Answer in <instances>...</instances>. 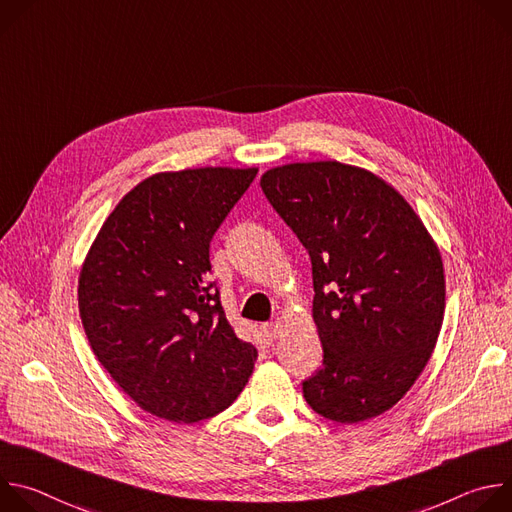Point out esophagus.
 Listing matches in <instances>:
<instances>
[{
  "label": "esophagus",
  "instance_id": "34e87169",
  "mask_svg": "<svg viewBox=\"0 0 512 512\" xmlns=\"http://www.w3.org/2000/svg\"><path fill=\"white\" fill-rule=\"evenodd\" d=\"M277 330H279V324H277V322H269V324L263 326V336H265L267 340H275Z\"/></svg>",
  "mask_w": 512,
  "mask_h": 512
}]
</instances>
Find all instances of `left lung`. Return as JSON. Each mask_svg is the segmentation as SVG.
Masks as SVG:
<instances>
[{
	"instance_id": "obj_1",
	"label": "left lung",
	"mask_w": 512,
	"mask_h": 512,
	"mask_svg": "<svg viewBox=\"0 0 512 512\" xmlns=\"http://www.w3.org/2000/svg\"><path fill=\"white\" fill-rule=\"evenodd\" d=\"M261 188L312 259L322 369L308 405L360 423L397 405L431 358L446 310L442 253L381 176L336 160L267 170Z\"/></svg>"
}]
</instances>
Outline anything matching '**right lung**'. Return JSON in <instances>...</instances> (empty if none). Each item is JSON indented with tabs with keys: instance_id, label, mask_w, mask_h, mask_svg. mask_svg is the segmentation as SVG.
Returning <instances> with one entry per match:
<instances>
[{
	"instance_id": "obj_1",
	"label": "right lung",
	"mask_w": 512,
	"mask_h": 512,
	"mask_svg": "<svg viewBox=\"0 0 512 512\" xmlns=\"http://www.w3.org/2000/svg\"><path fill=\"white\" fill-rule=\"evenodd\" d=\"M257 168L158 172L105 218L79 273L89 344L143 411L196 423L245 389L257 348L229 324L208 281L210 239Z\"/></svg>"
}]
</instances>
